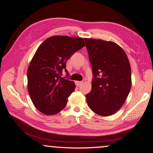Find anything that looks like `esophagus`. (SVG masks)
Listing matches in <instances>:
<instances>
[{"mask_svg":"<svg viewBox=\"0 0 153 153\" xmlns=\"http://www.w3.org/2000/svg\"><path fill=\"white\" fill-rule=\"evenodd\" d=\"M76 84L77 86H79L81 84H82V82H79V81H76Z\"/></svg>","mask_w":153,"mask_h":153,"instance_id":"1","label":"esophagus"}]
</instances>
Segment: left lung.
Wrapping results in <instances>:
<instances>
[{"instance_id": "1", "label": "left lung", "mask_w": 153, "mask_h": 153, "mask_svg": "<svg viewBox=\"0 0 153 153\" xmlns=\"http://www.w3.org/2000/svg\"><path fill=\"white\" fill-rule=\"evenodd\" d=\"M84 40L92 66L91 90L86 94L90 109L108 116L120 109L131 88V68L124 50L112 41Z\"/></svg>"}]
</instances>
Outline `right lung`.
Segmentation results:
<instances>
[{
	"label": "right lung",
	"mask_w": 153,
	"mask_h": 153,
	"mask_svg": "<svg viewBox=\"0 0 153 153\" xmlns=\"http://www.w3.org/2000/svg\"><path fill=\"white\" fill-rule=\"evenodd\" d=\"M84 46L81 37L57 35L47 39L36 51L27 69V89L33 104L44 114H56L67 104L76 85L62 77V70L69 76L66 62Z\"/></svg>",
	"instance_id": "obj_1"
}]
</instances>
